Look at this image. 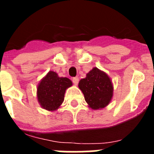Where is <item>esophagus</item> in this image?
Returning a JSON list of instances; mask_svg holds the SVG:
<instances>
[{
  "label": "esophagus",
  "mask_w": 154,
  "mask_h": 154,
  "mask_svg": "<svg viewBox=\"0 0 154 154\" xmlns=\"http://www.w3.org/2000/svg\"><path fill=\"white\" fill-rule=\"evenodd\" d=\"M79 79L78 78V77H74V78L72 79V82L75 84V85H77L79 82Z\"/></svg>",
  "instance_id": "1"
}]
</instances>
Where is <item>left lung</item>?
I'll return each instance as SVG.
<instances>
[{
    "instance_id": "8db88e82",
    "label": "left lung",
    "mask_w": 154,
    "mask_h": 154,
    "mask_svg": "<svg viewBox=\"0 0 154 154\" xmlns=\"http://www.w3.org/2000/svg\"><path fill=\"white\" fill-rule=\"evenodd\" d=\"M79 87L89 107L93 109L104 108L112 97V82L106 74L97 68H93L80 80Z\"/></svg>"
}]
</instances>
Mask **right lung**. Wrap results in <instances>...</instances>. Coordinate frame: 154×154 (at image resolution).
<instances>
[{
	"label": "right lung",
	"instance_id": "obj_1",
	"mask_svg": "<svg viewBox=\"0 0 154 154\" xmlns=\"http://www.w3.org/2000/svg\"><path fill=\"white\" fill-rule=\"evenodd\" d=\"M72 85L69 79L58 77L56 72L50 71L38 86V100L45 109H57L63 103L65 90Z\"/></svg>",
	"mask_w": 154,
	"mask_h": 154
}]
</instances>
